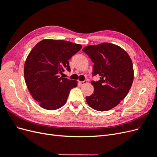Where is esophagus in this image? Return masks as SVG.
<instances>
[{"instance_id":"obj_1","label":"esophagus","mask_w":157,"mask_h":157,"mask_svg":"<svg viewBox=\"0 0 157 157\" xmlns=\"http://www.w3.org/2000/svg\"><path fill=\"white\" fill-rule=\"evenodd\" d=\"M88 82V81L87 80H84V81H80V85H84V84H86Z\"/></svg>"}]
</instances>
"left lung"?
<instances>
[{"label": "left lung", "mask_w": 157, "mask_h": 157, "mask_svg": "<svg viewBox=\"0 0 157 157\" xmlns=\"http://www.w3.org/2000/svg\"><path fill=\"white\" fill-rule=\"evenodd\" d=\"M94 63L92 75L99 76L92 81L94 93L86 96L92 109L106 111L119 104L126 96L134 80V69L127 52L117 45L103 42L82 49Z\"/></svg>", "instance_id": "left-lung-1"}]
</instances>
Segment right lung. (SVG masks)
I'll use <instances>...</instances> for the list:
<instances>
[{
  "instance_id": "add662e5",
  "label": "right lung",
  "mask_w": 157,
  "mask_h": 157,
  "mask_svg": "<svg viewBox=\"0 0 157 157\" xmlns=\"http://www.w3.org/2000/svg\"><path fill=\"white\" fill-rule=\"evenodd\" d=\"M81 48L69 41L44 39L31 50L25 63L24 78L32 97L41 107H61L71 90L77 86V80L60 77L59 74L71 71L69 60Z\"/></svg>"
}]
</instances>
